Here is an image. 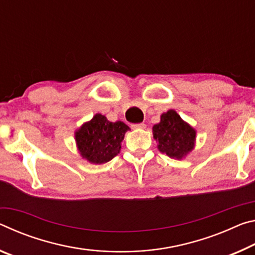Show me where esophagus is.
Returning a JSON list of instances; mask_svg holds the SVG:
<instances>
[{
    "label": "esophagus",
    "instance_id": "esophagus-1",
    "mask_svg": "<svg viewBox=\"0 0 255 255\" xmlns=\"http://www.w3.org/2000/svg\"><path fill=\"white\" fill-rule=\"evenodd\" d=\"M131 128L133 130H136V128H144L145 124L144 123H136V124H132Z\"/></svg>",
    "mask_w": 255,
    "mask_h": 255
}]
</instances>
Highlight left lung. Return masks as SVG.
I'll list each match as a JSON object with an SVG mask.
<instances>
[{"instance_id": "1", "label": "left lung", "mask_w": 255, "mask_h": 255, "mask_svg": "<svg viewBox=\"0 0 255 255\" xmlns=\"http://www.w3.org/2000/svg\"><path fill=\"white\" fill-rule=\"evenodd\" d=\"M152 132L158 141V149L169 157L181 159L194 147V128L173 110L160 116V122L153 125Z\"/></svg>"}]
</instances>
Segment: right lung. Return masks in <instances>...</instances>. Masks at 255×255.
Listing matches in <instances>:
<instances>
[{"label":"right lung","mask_w":255,"mask_h":255,"mask_svg":"<svg viewBox=\"0 0 255 255\" xmlns=\"http://www.w3.org/2000/svg\"><path fill=\"white\" fill-rule=\"evenodd\" d=\"M130 128L121 122H110L102 114H96L76 132L77 144L81 156L93 164L112 160L121 150V142Z\"/></svg>","instance_id":"1"}]
</instances>
